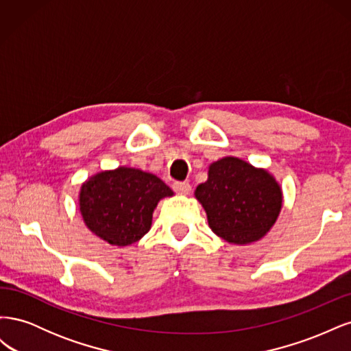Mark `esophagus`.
I'll list each match as a JSON object with an SVG mask.
<instances>
[{
    "label": "esophagus",
    "mask_w": 351,
    "mask_h": 351,
    "mask_svg": "<svg viewBox=\"0 0 351 351\" xmlns=\"http://www.w3.org/2000/svg\"><path fill=\"white\" fill-rule=\"evenodd\" d=\"M173 189H174V192L178 195H189L190 192H192V186H190V183H187V182H174Z\"/></svg>",
    "instance_id": "esophagus-1"
}]
</instances>
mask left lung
I'll return each mask as SVG.
<instances>
[{
  "instance_id": "1",
  "label": "left lung",
  "mask_w": 351,
  "mask_h": 351,
  "mask_svg": "<svg viewBox=\"0 0 351 351\" xmlns=\"http://www.w3.org/2000/svg\"><path fill=\"white\" fill-rule=\"evenodd\" d=\"M210 230L234 244L262 239L277 221L282 193L275 178L239 158H222L209 167L208 180L196 187Z\"/></svg>"
}]
</instances>
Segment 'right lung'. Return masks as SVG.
Listing matches in <instances>:
<instances>
[{
  "label": "right lung",
  "mask_w": 351,
  "mask_h": 351,
  "mask_svg": "<svg viewBox=\"0 0 351 351\" xmlns=\"http://www.w3.org/2000/svg\"><path fill=\"white\" fill-rule=\"evenodd\" d=\"M173 196L161 178L120 167L90 177L80 190V212L88 228L115 246L141 240L152 224L158 202Z\"/></svg>",
  "instance_id": "right-lung-1"
}]
</instances>
